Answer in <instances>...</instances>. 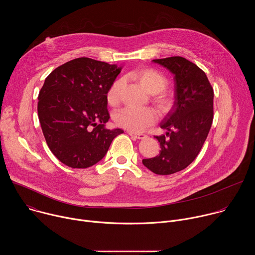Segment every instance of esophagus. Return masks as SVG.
Here are the masks:
<instances>
[{
	"instance_id": "1",
	"label": "esophagus",
	"mask_w": 255,
	"mask_h": 255,
	"mask_svg": "<svg viewBox=\"0 0 255 255\" xmlns=\"http://www.w3.org/2000/svg\"><path fill=\"white\" fill-rule=\"evenodd\" d=\"M128 133H129V135H131V136H133L137 139H145L147 137V135L142 134V133H134V132H131V131H128Z\"/></svg>"
}]
</instances>
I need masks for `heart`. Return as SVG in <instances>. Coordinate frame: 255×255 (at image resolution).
I'll use <instances>...</instances> for the list:
<instances>
[{"label": "heart", "mask_w": 255, "mask_h": 255, "mask_svg": "<svg viewBox=\"0 0 255 255\" xmlns=\"http://www.w3.org/2000/svg\"><path fill=\"white\" fill-rule=\"evenodd\" d=\"M141 85L151 94L162 92L167 86V80L163 75L152 68H145L135 74ZM123 80L114 81L107 91V101L110 105H117L121 98L123 88ZM114 119L119 127L127 129L131 132H141L153 125L158 114L153 108L150 107H134L127 106L118 110Z\"/></svg>", "instance_id": "heart-1"}]
</instances>
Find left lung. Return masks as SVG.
Returning <instances> with one entry per match:
<instances>
[{"instance_id": "left-lung-1", "label": "left lung", "mask_w": 255, "mask_h": 255, "mask_svg": "<svg viewBox=\"0 0 255 255\" xmlns=\"http://www.w3.org/2000/svg\"><path fill=\"white\" fill-rule=\"evenodd\" d=\"M173 74L174 103L161 121L165 135L154 136L161 150L142 163L156 174L168 175L185 169L199 152L214 117V90L205 72L181 56L153 59Z\"/></svg>"}]
</instances>
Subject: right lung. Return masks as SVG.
Segmentation results:
<instances>
[{
	"instance_id": "add662e5",
	"label": "right lung",
	"mask_w": 255,
	"mask_h": 255,
	"mask_svg": "<svg viewBox=\"0 0 255 255\" xmlns=\"http://www.w3.org/2000/svg\"><path fill=\"white\" fill-rule=\"evenodd\" d=\"M121 68L89 57L52 70L38 95V118L51 152L65 165L87 168L107 153L121 129H107V91Z\"/></svg>"
}]
</instances>
